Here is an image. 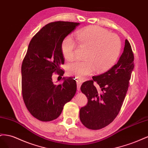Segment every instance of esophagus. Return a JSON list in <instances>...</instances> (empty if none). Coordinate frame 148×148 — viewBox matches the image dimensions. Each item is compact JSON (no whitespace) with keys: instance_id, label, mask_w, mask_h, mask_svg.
I'll use <instances>...</instances> for the list:
<instances>
[{"instance_id":"1","label":"esophagus","mask_w":148,"mask_h":148,"mask_svg":"<svg viewBox=\"0 0 148 148\" xmlns=\"http://www.w3.org/2000/svg\"><path fill=\"white\" fill-rule=\"evenodd\" d=\"M77 90L79 91L80 90V88H81V84H82V81H81V80H79V79H77Z\"/></svg>"}]
</instances>
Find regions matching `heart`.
Here are the masks:
<instances>
[{
    "label": "heart",
    "instance_id": "obj_1",
    "mask_svg": "<svg viewBox=\"0 0 148 148\" xmlns=\"http://www.w3.org/2000/svg\"><path fill=\"white\" fill-rule=\"evenodd\" d=\"M80 46L88 47L84 58L86 60L75 61L68 64L67 71L71 76L83 79L95 69L98 73L109 69L115 64L121 50L119 36L110 33L107 29L98 26H88L74 33ZM77 45L70 36L66 37L61 43V52L66 60L75 56Z\"/></svg>",
    "mask_w": 148,
    "mask_h": 148
}]
</instances>
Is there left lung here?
<instances>
[{"label": "left lung", "mask_w": 148, "mask_h": 148, "mask_svg": "<svg viewBox=\"0 0 148 148\" xmlns=\"http://www.w3.org/2000/svg\"><path fill=\"white\" fill-rule=\"evenodd\" d=\"M134 66L132 46L126 39L123 52L116 64L106 73L93 76L92 80L82 84L81 90L88 102L80 110L79 117L86 128L102 129L116 117L128 91ZM94 82L99 86V91L93 85Z\"/></svg>", "instance_id": "1"}]
</instances>
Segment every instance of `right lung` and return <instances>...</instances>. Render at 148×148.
<instances>
[{
    "mask_svg": "<svg viewBox=\"0 0 148 148\" xmlns=\"http://www.w3.org/2000/svg\"><path fill=\"white\" fill-rule=\"evenodd\" d=\"M79 25L62 21L49 23L29 42L22 64V93L28 110L40 121L56 119L76 92L73 78L63 77L64 82L55 85L52 76L54 73L64 74L60 67L64 63L62 41Z\"/></svg>",
    "mask_w": 148,
    "mask_h": 148,
    "instance_id": "obj_1",
    "label": "right lung"
}]
</instances>
